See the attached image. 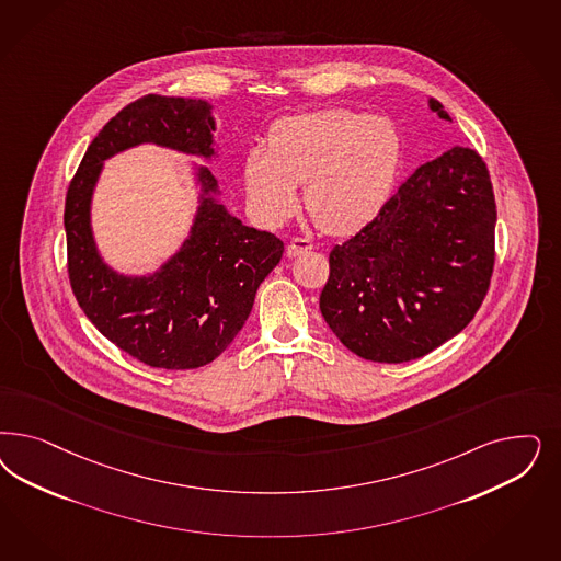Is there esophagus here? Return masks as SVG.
<instances>
[{"label": "esophagus", "mask_w": 561, "mask_h": 561, "mask_svg": "<svg viewBox=\"0 0 561 561\" xmlns=\"http://www.w3.org/2000/svg\"><path fill=\"white\" fill-rule=\"evenodd\" d=\"M309 250H313V243H311L309 239L295 237V239H290L289 245H287V255H289V257H297V255L309 252Z\"/></svg>", "instance_id": "obj_1"}]
</instances>
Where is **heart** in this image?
I'll use <instances>...</instances> for the list:
<instances>
[{"mask_svg": "<svg viewBox=\"0 0 561 561\" xmlns=\"http://www.w3.org/2000/svg\"><path fill=\"white\" fill-rule=\"evenodd\" d=\"M400 136L381 115L322 108L278 119L266 150L252 148L243 185L255 215L278 225L299 204L330 236H351L378 217L390 199L400 167Z\"/></svg>", "mask_w": 561, "mask_h": 561, "instance_id": "1", "label": "heart"}]
</instances>
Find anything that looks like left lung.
I'll use <instances>...</instances> for the list:
<instances>
[{
  "mask_svg": "<svg viewBox=\"0 0 561 561\" xmlns=\"http://www.w3.org/2000/svg\"><path fill=\"white\" fill-rule=\"evenodd\" d=\"M437 117L453 122L430 99ZM495 198L483 159L462 146L427 161L380 215L334 245L320 311L363 359L404 363L469 325L493 272Z\"/></svg>",
  "mask_w": 561,
  "mask_h": 561,
  "instance_id": "left-lung-1",
  "label": "left lung"
}]
</instances>
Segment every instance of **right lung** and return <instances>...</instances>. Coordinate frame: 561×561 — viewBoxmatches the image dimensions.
<instances>
[{"label": "right lung", "instance_id": "right-lung-1", "mask_svg": "<svg viewBox=\"0 0 561 561\" xmlns=\"http://www.w3.org/2000/svg\"><path fill=\"white\" fill-rule=\"evenodd\" d=\"M213 105L202 99L148 94L122 108L92 140L66 196L68 272L78 306L99 332L150 367L196 369L233 343L255 290L285 245L220 204L208 167L192 163L198 206L175 253L145 274L115 271L99 252L92 198L105 161L157 145L210 163L218 157Z\"/></svg>", "mask_w": 561, "mask_h": 561}]
</instances>
